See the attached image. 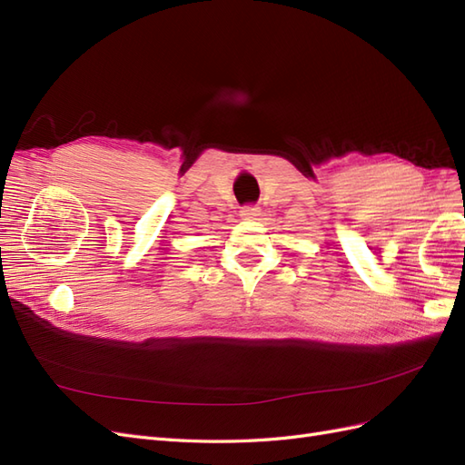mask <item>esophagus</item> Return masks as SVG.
I'll use <instances>...</instances> for the list:
<instances>
[{
	"label": "esophagus",
	"mask_w": 465,
	"mask_h": 465,
	"mask_svg": "<svg viewBox=\"0 0 465 465\" xmlns=\"http://www.w3.org/2000/svg\"><path fill=\"white\" fill-rule=\"evenodd\" d=\"M258 215H260V207H256V205H244L241 209V217H244V219H256Z\"/></svg>",
	"instance_id": "obj_1"
}]
</instances>
